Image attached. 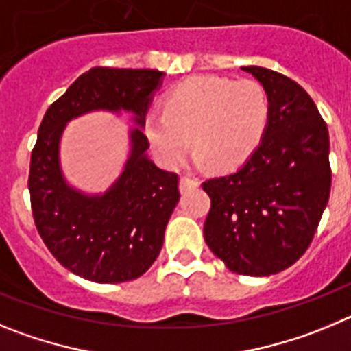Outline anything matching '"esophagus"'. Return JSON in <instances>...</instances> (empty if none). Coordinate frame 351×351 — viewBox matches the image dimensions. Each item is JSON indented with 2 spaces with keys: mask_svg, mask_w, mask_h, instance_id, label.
<instances>
[{
  "mask_svg": "<svg viewBox=\"0 0 351 351\" xmlns=\"http://www.w3.org/2000/svg\"><path fill=\"white\" fill-rule=\"evenodd\" d=\"M198 186H200V181L195 178H190V176H182L181 181H179V188H181L182 193L193 190V188H198Z\"/></svg>",
  "mask_w": 351,
  "mask_h": 351,
  "instance_id": "obj_1",
  "label": "esophagus"
}]
</instances>
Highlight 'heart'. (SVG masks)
<instances>
[{
	"mask_svg": "<svg viewBox=\"0 0 351 351\" xmlns=\"http://www.w3.org/2000/svg\"><path fill=\"white\" fill-rule=\"evenodd\" d=\"M271 116L267 89L253 79L202 75L167 95L165 110L145 116L144 132L158 160L176 169L190 149L198 163L234 169L255 153Z\"/></svg>",
	"mask_w": 351,
	"mask_h": 351,
	"instance_id": "heart-1",
	"label": "heart"
}]
</instances>
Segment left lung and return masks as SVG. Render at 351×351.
<instances>
[{"label":"left lung","instance_id":"8db88e82","mask_svg":"<svg viewBox=\"0 0 351 351\" xmlns=\"http://www.w3.org/2000/svg\"><path fill=\"white\" fill-rule=\"evenodd\" d=\"M271 98L262 142L239 170L202 184L210 197L204 239L232 272L271 276L311 244L328 202V132L311 96L295 80L243 66Z\"/></svg>","mask_w":351,"mask_h":351}]
</instances>
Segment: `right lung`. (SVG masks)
Masks as SVG:
<instances>
[{"label": "right lung", "mask_w": 351, "mask_h": 351, "mask_svg": "<svg viewBox=\"0 0 351 351\" xmlns=\"http://www.w3.org/2000/svg\"><path fill=\"white\" fill-rule=\"evenodd\" d=\"M161 77L158 70L91 68L47 108L38 128L27 179L36 230L54 258L84 280L125 283L153 265L181 197L179 178L149 160L147 137L142 128H133L119 179L104 195L82 193L61 172L63 130L68 121L91 110H126L144 126Z\"/></svg>", "instance_id": "obj_1"}]
</instances>
